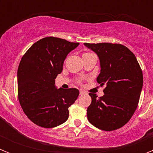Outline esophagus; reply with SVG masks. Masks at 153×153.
Wrapping results in <instances>:
<instances>
[{
  "label": "esophagus",
  "instance_id": "esophagus-1",
  "mask_svg": "<svg viewBox=\"0 0 153 153\" xmlns=\"http://www.w3.org/2000/svg\"><path fill=\"white\" fill-rule=\"evenodd\" d=\"M84 93L85 92L83 91V90H79V94H80V95H83V94H84Z\"/></svg>",
  "mask_w": 153,
  "mask_h": 153
}]
</instances>
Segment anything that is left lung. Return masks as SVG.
Listing matches in <instances>:
<instances>
[{
  "mask_svg": "<svg viewBox=\"0 0 153 153\" xmlns=\"http://www.w3.org/2000/svg\"><path fill=\"white\" fill-rule=\"evenodd\" d=\"M84 45L98 56L101 70L97 81L101 86H106L102 97L97 98L95 93H89L92 102L87 108V119L101 130L120 129L137 108L143 83L141 67L133 53L122 44Z\"/></svg>",
  "mask_w": 153,
  "mask_h": 153,
  "instance_id": "left-lung-1",
  "label": "left lung"
}]
</instances>
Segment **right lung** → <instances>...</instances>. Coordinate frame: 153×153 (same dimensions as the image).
I'll use <instances>...</instances> for the list:
<instances>
[{"label": "right lung", "mask_w": 153, "mask_h": 153, "mask_svg": "<svg viewBox=\"0 0 153 153\" xmlns=\"http://www.w3.org/2000/svg\"><path fill=\"white\" fill-rule=\"evenodd\" d=\"M79 43L54 36L36 41L21 58L17 70L18 100L24 113L39 126L53 128L66 122L79 96L76 88L57 89L55 79L65 59Z\"/></svg>", "instance_id": "right-lung-1"}]
</instances>
